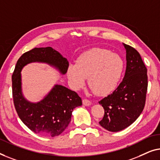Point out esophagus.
Listing matches in <instances>:
<instances>
[{
    "label": "esophagus",
    "mask_w": 160,
    "mask_h": 160,
    "mask_svg": "<svg viewBox=\"0 0 160 160\" xmlns=\"http://www.w3.org/2000/svg\"><path fill=\"white\" fill-rule=\"evenodd\" d=\"M82 103L85 106H91V101L88 100V99H83L82 100Z\"/></svg>",
    "instance_id": "esophagus-1"
}]
</instances>
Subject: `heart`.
<instances>
[{"label": "heart", "instance_id": "b5f03b06", "mask_svg": "<svg viewBox=\"0 0 160 160\" xmlns=\"http://www.w3.org/2000/svg\"><path fill=\"white\" fill-rule=\"evenodd\" d=\"M123 69L122 58L102 48H94L80 55L75 64H69L67 76L72 87L79 89L88 78L89 87L98 96L115 88Z\"/></svg>", "mask_w": 160, "mask_h": 160}]
</instances>
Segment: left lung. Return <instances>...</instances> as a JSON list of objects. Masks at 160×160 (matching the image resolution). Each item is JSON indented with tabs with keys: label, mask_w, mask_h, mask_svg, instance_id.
Returning a JSON list of instances; mask_svg holds the SVG:
<instances>
[{
	"label": "left lung",
	"mask_w": 160,
	"mask_h": 160,
	"mask_svg": "<svg viewBox=\"0 0 160 160\" xmlns=\"http://www.w3.org/2000/svg\"><path fill=\"white\" fill-rule=\"evenodd\" d=\"M122 45L126 51L124 78L113 93L98 102L104 109L99 124L110 132L120 131L133 123L144 108L147 96V67L136 49Z\"/></svg>",
	"instance_id": "left-lung-1"
}]
</instances>
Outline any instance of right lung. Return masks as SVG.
<instances>
[{"label": "right lung", "instance_id": "right-lung-1", "mask_svg": "<svg viewBox=\"0 0 160 160\" xmlns=\"http://www.w3.org/2000/svg\"><path fill=\"white\" fill-rule=\"evenodd\" d=\"M33 62L50 65L62 75L66 74L69 62L51 47L35 48L19 58L12 75L13 103L21 120L35 133L57 136L68 126L73 109L82 105V99L76 92L55 85L40 102L27 100L22 93L21 72L24 66Z\"/></svg>", "mask_w": 160, "mask_h": 160}]
</instances>
